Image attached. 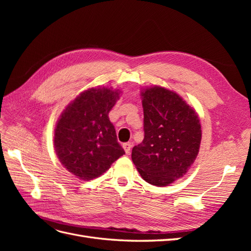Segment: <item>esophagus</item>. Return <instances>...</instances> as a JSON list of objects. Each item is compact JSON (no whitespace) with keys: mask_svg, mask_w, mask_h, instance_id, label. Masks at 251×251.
<instances>
[{"mask_svg":"<svg viewBox=\"0 0 251 251\" xmlns=\"http://www.w3.org/2000/svg\"><path fill=\"white\" fill-rule=\"evenodd\" d=\"M123 147H124V150H125V151H126V154L128 155V154L131 153V148H132V143H131V142H126V143H124Z\"/></svg>","mask_w":251,"mask_h":251,"instance_id":"1","label":"esophagus"}]
</instances>
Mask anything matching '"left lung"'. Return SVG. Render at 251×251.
<instances>
[{
	"label": "left lung",
	"mask_w": 251,
	"mask_h": 251,
	"mask_svg": "<svg viewBox=\"0 0 251 251\" xmlns=\"http://www.w3.org/2000/svg\"><path fill=\"white\" fill-rule=\"evenodd\" d=\"M144 138L132 150V160L148 183L166 186L183 177L196 160L201 125L196 111L162 87L141 92Z\"/></svg>",
	"instance_id": "left-lung-1"
}]
</instances>
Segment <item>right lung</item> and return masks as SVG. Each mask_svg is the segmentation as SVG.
<instances>
[{
  "mask_svg": "<svg viewBox=\"0 0 251 251\" xmlns=\"http://www.w3.org/2000/svg\"><path fill=\"white\" fill-rule=\"evenodd\" d=\"M118 91L89 89L68 104L54 131V150L65 168L81 180L100 177L125 153L109 112Z\"/></svg>",
  "mask_w": 251,
  "mask_h": 251,
  "instance_id": "add662e5",
  "label": "right lung"
}]
</instances>
